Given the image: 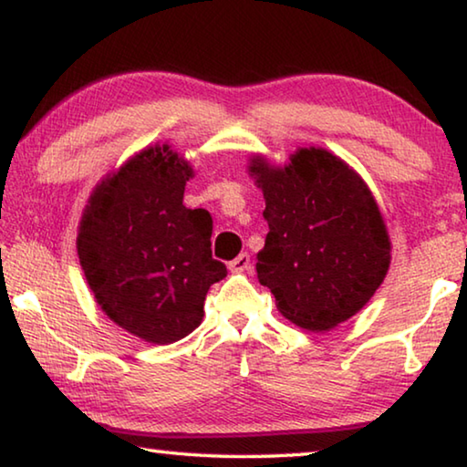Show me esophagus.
I'll return each mask as SVG.
<instances>
[{
    "label": "esophagus",
    "mask_w": 467,
    "mask_h": 467,
    "mask_svg": "<svg viewBox=\"0 0 467 467\" xmlns=\"http://www.w3.org/2000/svg\"><path fill=\"white\" fill-rule=\"evenodd\" d=\"M229 271H232V273H250L252 271L250 254H246V252H242V254L235 256L234 261H229Z\"/></svg>",
    "instance_id": "1"
}]
</instances>
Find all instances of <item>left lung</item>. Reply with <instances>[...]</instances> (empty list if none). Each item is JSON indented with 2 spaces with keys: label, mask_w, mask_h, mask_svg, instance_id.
Instances as JSON below:
<instances>
[{
  "label": "left lung",
  "mask_w": 467,
  "mask_h": 467,
  "mask_svg": "<svg viewBox=\"0 0 467 467\" xmlns=\"http://www.w3.org/2000/svg\"><path fill=\"white\" fill-rule=\"evenodd\" d=\"M269 223L256 254L261 285L306 331L346 323L383 284L391 240L370 188L327 149H297L287 165L250 157Z\"/></svg>",
  "instance_id": "obj_1"
}]
</instances>
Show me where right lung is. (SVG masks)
I'll return each mask as SVG.
<instances>
[{
    "label": "right lung",
    "mask_w": 467,
    "mask_h": 467,
    "mask_svg": "<svg viewBox=\"0 0 467 467\" xmlns=\"http://www.w3.org/2000/svg\"><path fill=\"white\" fill-rule=\"evenodd\" d=\"M190 178L192 165L170 144L142 149L97 183L76 238L101 310L155 346L192 333L206 292L227 275L211 254L209 211L183 206Z\"/></svg>",
    "instance_id": "add662e5"
}]
</instances>
